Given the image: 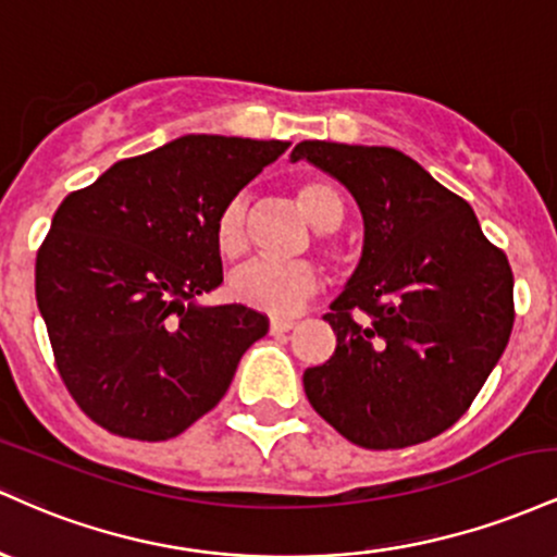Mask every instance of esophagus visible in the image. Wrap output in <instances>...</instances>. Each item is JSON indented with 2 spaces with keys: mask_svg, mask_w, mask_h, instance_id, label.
<instances>
[{
  "mask_svg": "<svg viewBox=\"0 0 557 557\" xmlns=\"http://www.w3.org/2000/svg\"><path fill=\"white\" fill-rule=\"evenodd\" d=\"M293 327H296V322H293V319H272L270 322L272 335H285V332H290Z\"/></svg>",
  "mask_w": 557,
  "mask_h": 557,
  "instance_id": "esophagus-1",
  "label": "esophagus"
}]
</instances>
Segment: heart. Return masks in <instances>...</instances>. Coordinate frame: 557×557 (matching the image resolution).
Instances as JSON below:
<instances>
[{"label": "heart", "instance_id": "heart-1", "mask_svg": "<svg viewBox=\"0 0 557 557\" xmlns=\"http://www.w3.org/2000/svg\"><path fill=\"white\" fill-rule=\"evenodd\" d=\"M296 198L317 230L341 227L345 216V203L335 183L322 175H306L296 183ZM216 248L225 259H240L251 246V201L246 194H235L225 201L214 222ZM319 251L335 259V246L319 240ZM322 287V272L311 261H293V264H277V261L257 259L248 261L230 277V293L248 309L264 311L270 317H293L317 296Z\"/></svg>", "mask_w": 557, "mask_h": 557}]
</instances>
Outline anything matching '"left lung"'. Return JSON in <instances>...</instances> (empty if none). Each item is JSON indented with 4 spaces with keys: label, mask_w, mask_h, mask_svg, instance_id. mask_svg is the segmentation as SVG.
Wrapping results in <instances>:
<instances>
[{
    "label": "left lung",
    "mask_w": 557,
    "mask_h": 557,
    "mask_svg": "<svg viewBox=\"0 0 557 557\" xmlns=\"http://www.w3.org/2000/svg\"><path fill=\"white\" fill-rule=\"evenodd\" d=\"M293 159L337 177L367 227L359 270L324 314L337 348L304 372L306 398L367 450L426 443L469 411L508 345V257L474 209L403 151L300 140Z\"/></svg>",
    "instance_id": "8db88e82"
}]
</instances>
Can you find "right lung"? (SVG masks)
<instances>
[{"instance_id":"right-lung-1","label":"right lung","mask_w":557,"mask_h":557,"mask_svg":"<svg viewBox=\"0 0 557 557\" xmlns=\"http://www.w3.org/2000/svg\"><path fill=\"white\" fill-rule=\"evenodd\" d=\"M290 144L185 136L73 190L36 253L57 372L94 424L162 443L227 393L270 330L248 306L198 309L222 283L214 222Z\"/></svg>"}]
</instances>
